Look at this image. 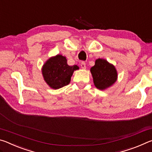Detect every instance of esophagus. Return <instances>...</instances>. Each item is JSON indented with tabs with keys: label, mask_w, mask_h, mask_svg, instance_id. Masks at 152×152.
<instances>
[{
	"label": "esophagus",
	"mask_w": 152,
	"mask_h": 152,
	"mask_svg": "<svg viewBox=\"0 0 152 152\" xmlns=\"http://www.w3.org/2000/svg\"><path fill=\"white\" fill-rule=\"evenodd\" d=\"M80 66H81V68H82V69H84V70H85L86 68V63L84 62V61H82V62L81 64H80Z\"/></svg>",
	"instance_id": "esophagus-1"
}]
</instances>
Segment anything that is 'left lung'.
<instances>
[{
  "mask_svg": "<svg viewBox=\"0 0 152 152\" xmlns=\"http://www.w3.org/2000/svg\"><path fill=\"white\" fill-rule=\"evenodd\" d=\"M91 72L94 86L98 89L104 91L114 84L117 80V71L113 64L104 59L99 58L91 67Z\"/></svg>",
  "mask_w": 152,
  "mask_h": 152,
  "instance_id": "obj_1",
  "label": "left lung"
}]
</instances>
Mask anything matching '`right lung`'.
Listing matches in <instances>:
<instances>
[{
  "label": "right lung",
  "instance_id": "add662e5",
  "mask_svg": "<svg viewBox=\"0 0 152 152\" xmlns=\"http://www.w3.org/2000/svg\"><path fill=\"white\" fill-rule=\"evenodd\" d=\"M79 69L76 65L69 66L65 56H52L42 66V72L45 82L50 88L59 89L70 84L74 72Z\"/></svg>",
  "mask_w": 152,
  "mask_h": 152
}]
</instances>
